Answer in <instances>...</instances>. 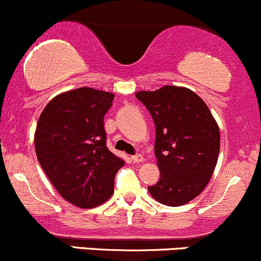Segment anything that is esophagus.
I'll use <instances>...</instances> for the list:
<instances>
[{
  "label": "esophagus",
  "instance_id": "1",
  "mask_svg": "<svg viewBox=\"0 0 261 261\" xmlns=\"http://www.w3.org/2000/svg\"><path fill=\"white\" fill-rule=\"evenodd\" d=\"M131 161H133L134 163H141V162L145 161V158H143L141 154H136V155H133V157H131Z\"/></svg>",
  "mask_w": 261,
  "mask_h": 261
}]
</instances>
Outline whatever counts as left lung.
Here are the masks:
<instances>
[{"instance_id": "left-lung-1", "label": "left lung", "mask_w": 261, "mask_h": 261, "mask_svg": "<svg viewBox=\"0 0 261 261\" xmlns=\"http://www.w3.org/2000/svg\"><path fill=\"white\" fill-rule=\"evenodd\" d=\"M136 98L155 125L154 154L161 178L148 191L155 201L181 206L202 193L220 153V128L199 95L185 87L140 91Z\"/></svg>"}]
</instances>
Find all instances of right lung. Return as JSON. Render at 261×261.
I'll list each match as a JSON object with an SVG mask.
<instances>
[{
  "label": "right lung",
  "instance_id": "add662e5",
  "mask_svg": "<svg viewBox=\"0 0 261 261\" xmlns=\"http://www.w3.org/2000/svg\"><path fill=\"white\" fill-rule=\"evenodd\" d=\"M113 93L82 87L54 97L44 108L34 135L41 168L66 201L92 208L114 193L125 162L107 147L104 115Z\"/></svg>",
  "mask_w": 261,
  "mask_h": 261
}]
</instances>
